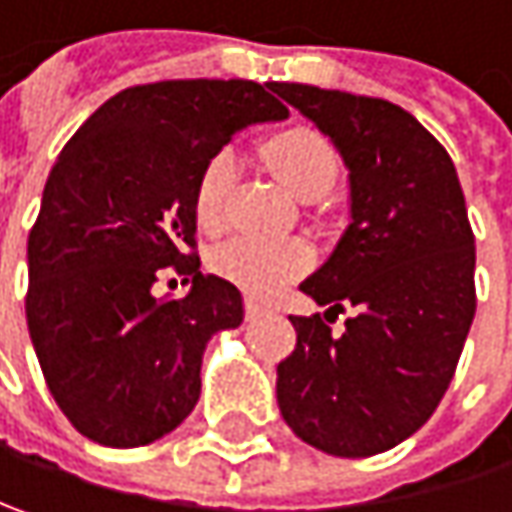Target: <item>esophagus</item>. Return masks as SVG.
<instances>
[{
	"mask_svg": "<svg viewBox=\"0 0 512 512\" xmlns=\"http://www.w3.org/2000/svg\"><path fill=\"white\" fill-rule=\"evenodd\" d=\"M263 313H266V304L257 302L255 296H249V299H246V316L255 319V316H263Z\"/></svg>",
	"mask_w": 512,
	"mask_h": 512,
	"instance_id": "1",
	"label": "esophagus"
}]
</instances>
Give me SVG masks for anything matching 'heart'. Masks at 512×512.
<instances>
[{
  "instance_id": "obj_1",
  "label": "heart",
  "mask_w": 512,
  "mask_h": 512,
  "mask_svg": "<svg viewBox=\"0 0 512 512\" xmlns=\"http://www.w3.org/2000/svg\"><path fill=\"white\" fill-rule=\"evenodd\" d=\"M260 158L266 169L296 199L304 202L325 196L340 175L337 149L325 134L307 125L272 134L260 146ZM234 184H237L234 155L228 149L213 152L196 178V193H193V213L205 231H219L225 225ZM210 266L252 296H275L278 290H284L290 281L307 272L310 249L299 240L234 237L210 255Z\"/></svg>"
}]
</instances>
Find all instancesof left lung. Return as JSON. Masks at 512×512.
Masks as SVG:
<instances>
[{
	"mask_svg": "<svg viewBox=\"0 0 512 512\" xmlns=\"http://www.w3.org/2000/svg\"><path fill=\"white\" fill-rule=\"evenodd\" d=\"M349 166L351 225L290 316L278 407L307 445L372 457L416 434L448 390L475 319V234L442 143L387 99L275 84ZM349 312L343 335L330 331ZM334 315L333 320L330 316Z\"/></svg>",
	"mask_w": 512,
	"mask_h": 512,
	"instance_id": "left-lung-1",
	"label": "left lung"
}]
</instances>
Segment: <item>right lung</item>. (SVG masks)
<instances>
[{
  "instance_id": "add662e5",
  "label": "right lung",
  "mask_w": 512,
  "mask_h": 512,
  "mask_svg": "<svg viewBox=\"0 0 512 512\" xmlns=\"http://www.w3.org/2000/svg\"><path fill=\"white\" fill-rule=\"evenodd\" d=\"M275 84L178 78L125 87L75 131L28 231L25 319L43 378L78 434L137 448L202 393V354L243 322L240 290L199 272L196 178L243 125L284 119ZM169 265L184 300L151 296Z\"/></svg>"
}]
</instances>
